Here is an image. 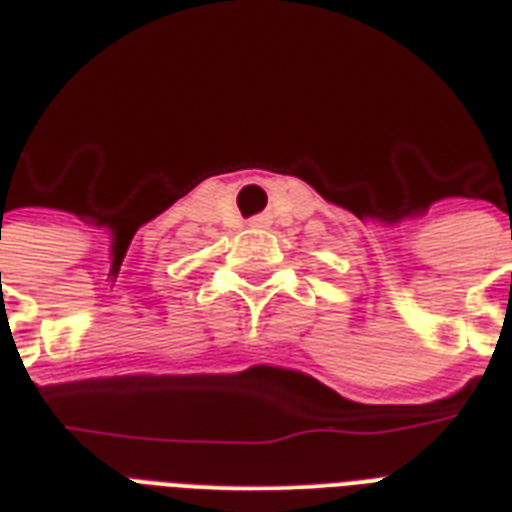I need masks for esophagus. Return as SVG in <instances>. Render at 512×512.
Instances as JSON below:
<instances>
[{"instance_id":"34e87169","label":"esophagus","mask_w":512,"mask_h":512,"mask_svg":"<svg viewBox=\"0 0 512 512\" xmlns=\"http://www.w3.org/2000/svg\"><path fill=\"white\" fill-rule=\"evenodd\" d=\"M249 225H252V228H263L265 217H255V220H249Z\"/></svg>"}]
</instances>
